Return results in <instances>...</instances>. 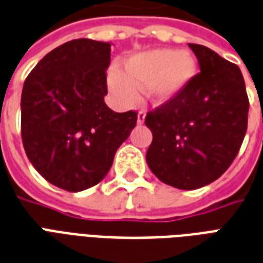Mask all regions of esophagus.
<instances>
[{
	"instance_id": "esophagus-1",
	"label": "esophagus",
	"mask_w": 263,
	"mask_h": 263,
	"mask_svg": "<svg viewBox=\"0 0 263 263\" xmlns=\"http://www.w3.org/2000/svg\"><path fill=\"white\" fill-rule=\"evenodd\" d=\"M144 120H145V112L144 110H140L139 113H137V124H141L144 123Z\"/></svg>"
}]
</instances>
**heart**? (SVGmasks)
<instances>
[{"mask_svg":"<svg viewBox=\"0 0 263 263\" xmlns=\"http://www.w3.org/2000/svg\"><path fill=\"white\" fill-rule=\"evenodd\" d=\"M195 57L187 51L153 49L127 55L122 71H110L108 84L113 97L122 105L136 101V88H144L147 98L157 106L172 102L185 91L196 76Z\"/></svg>","mask_w":263,"mask_h":263,"instance_id":"b5f03b06","label":"heart"}]
</instances>
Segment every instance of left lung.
Listing matches in <instances>:
<instances>
[{"label": "left lung", "instance_id": "left-lung-1", "mask_svg": "<svg viewBox=\"0 0 263 263\" xmlns=\"http://www.w3.org/2000/svg\"><path fill=\"white\" fill-rule=\"evenodd\" d=\"M189 47L200 72L176 99L145 116L151 172L183 191L206 186L227 171L242 144L250 108L238 66L206 46Z\"/></svg>", "mask_w": 263, "mask_h": 263}]
</instances>
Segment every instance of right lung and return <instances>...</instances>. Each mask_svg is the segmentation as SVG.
<instances>
[{"label": "right lung", "mask_w": 263, "mask_h": 263, "mask_svg": "<svg viewBox=\"0 0 263 263\" xmlns=\"http://www.w3.org/2000/svg\"><path fill=\"white\" fill-rule=\"evenodd\" d=\"M110 43L76 39L55 47L25 80L21 130L34 170L54 186L80 192L106 176L137 113L103 101Z\"/></svg>", "instance_id": "right-lung-1"}]
</instances>
